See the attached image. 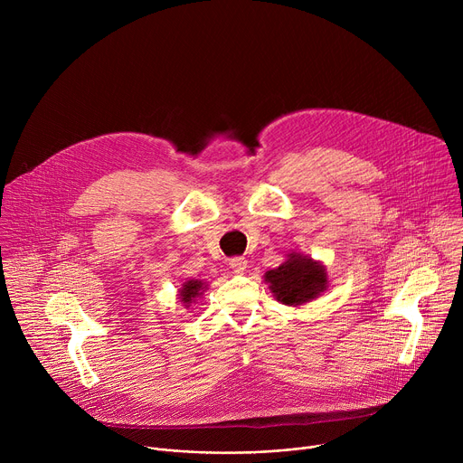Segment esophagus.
I'll list each match as a JSON object with an SVG mask.
<instances>
[{"label": "esophagus", "mask_w": 463, "mask_h": 463, "mask_svg": "<svg viewBox=\"0 0 463 463\" xmlns=\"http://www.w3.org/2000/svg\"><path fill=\"white\" fill-rule=\"evenodd\" d=\"M229 266H231V269H232L234 273L241 275V273L247 269V260H245V258H240V256L231 258V260H229Z\"/></svg>", "instance_id": "obj_1"}]
</instances>
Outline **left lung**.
<instances>
[{"label":"left lung","instance_id":"1","mask_svg":"<svg viewBox=\"0 0 463 463\" xmlns=\"http://www.w3.org/2000/svg\"><path fill=\"white\" fill-rule=\"evenodd\" d=\"M263 277H266L275 298L293 307L317 298L327 284L322 263L298 252L288 254L282 266L268 271Z\"/></svg>","mask_w":463,"mask_h":463}]
</instances>
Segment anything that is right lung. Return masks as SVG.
Returning <instances> with one entry per match:
<instances>
[{"mask_svg": "<svg viewBox=\"0 0 463 463\" xmlns=\"http://www.w3.org/2000/svg\"><path fill=\"white\" fill-rule=\"evenodd\" d=\"M205 289H207V286L203 280H186L183 284V288L179 289V298H181L183 306L188 307L197 297L203 295Z\"/></svg>", "mask_w": 463, "mask_h": 463, "instance_id": "add662e5", "label": "right lung"}]
</instances>
